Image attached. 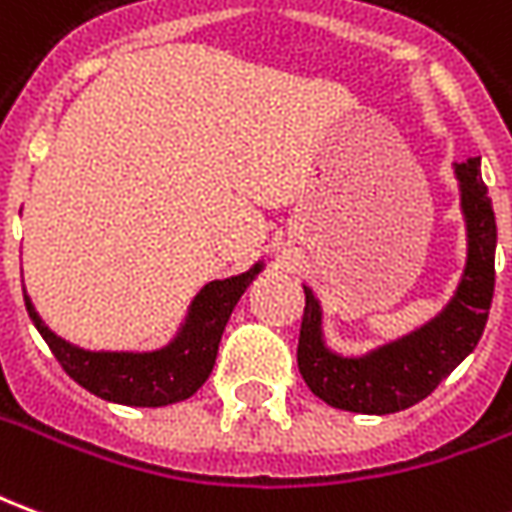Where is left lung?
Returning <instances> with one entry per match:
<instances>
[{
    "mask_svg": "<svg viewBox=\"0 0 512 512\" xmlns=\"http://www.w3.org/2000/svg\"><path fill=\"white\" fill-rule=\"evenodd\" d=\"M466 219V268L444 310L406 337L365 356H340L323 343L321 301L304 285L299 332L301 378L323 403L354 414H395L436 389L483 337L494 299L496 219L480 178V158L455 164Z\"/></svg>",
    "mask_w": 512,
    "mask_h": 512,
    "instance_id": "8db88e82",
    "label": "left lung"
}]
</instances>
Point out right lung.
<instances>
[{"instance_id":"obj_1","label":"right lung","mask_w":512,"mask_h":512,"mask_svg":"<svg viewBox=\"0 0 512 512\" xmlns=\"http://www.w3.org/2000/svg\"><path fill=\"white\" fill-rule=\"evenodd\" d=\"M260 271L263 263H255L246 274L208 282L191 301L178 337L164 348L145 354L84 351L79 345L57 337L40 321L27 293H24V304L32 323L38 326L40 337L49 343L51 354L57 356L62 370L76 384L112 403L158 408L186 400L208 381L230 312Z\"/></svg>"}]
</instances>
